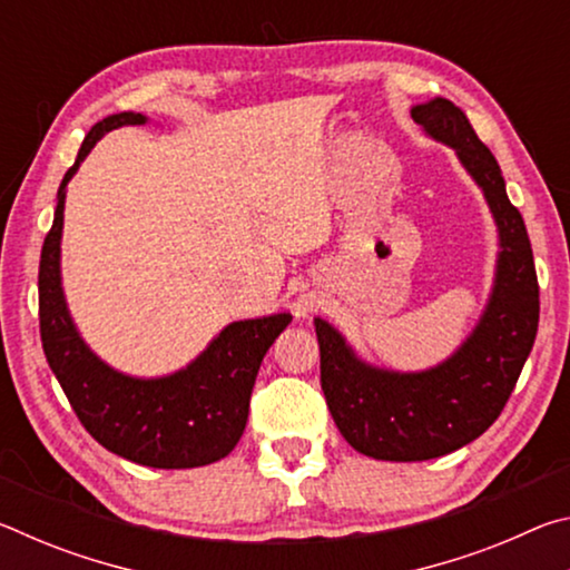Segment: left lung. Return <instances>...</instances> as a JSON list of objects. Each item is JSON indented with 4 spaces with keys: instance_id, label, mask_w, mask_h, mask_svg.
<instances>
[{
    "instance_id": "left-lung-1",
    "label": "left lung",
    "mask_w": 570,
    "mask_h": 570,
    "mask_svg": "<svg viewBox=\"0 0 570 570\" xmlns=\"http://www.w3.org/2000/svg\"><path fill=\"white\" fill-rule=\"evenodd\" d=\"M424 135L458 153L498 226L493 292L475 330L445 362L422 372L366 364L340 330L316 316L322 390L350 445L374 460L417 462L455 452L480 438L503 412L533 350L538 278L528 230L510 204L493 153L455 102L432 98L410 110Z\"/></svg>"
}]
</instances>
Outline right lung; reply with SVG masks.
Listing matches in <instances>:
<instances>
[{
  "instance_id": "right-lung-1",
  "label": "right lung",
  "mask_w": 570,
  "mask_h": 570,
  "mask_svg": "<svg viewBox=\"0 0 570 570\" xmlns=\"http://www.w3.org/2000/svg\"><path fill=\"white\" fill-rule=\"evenodd\" d=\"M146 122L140 112H118L95 122L75 166L65 173L40 258L42 350L77 420L105 450L146 468H200L226 458L244 435L258 366L292 314L230 322L196 360L166 377H132L112 370L85 344L67 308L60 272L67 183L105 132Z\"/></svg>"
}]
</instances>
